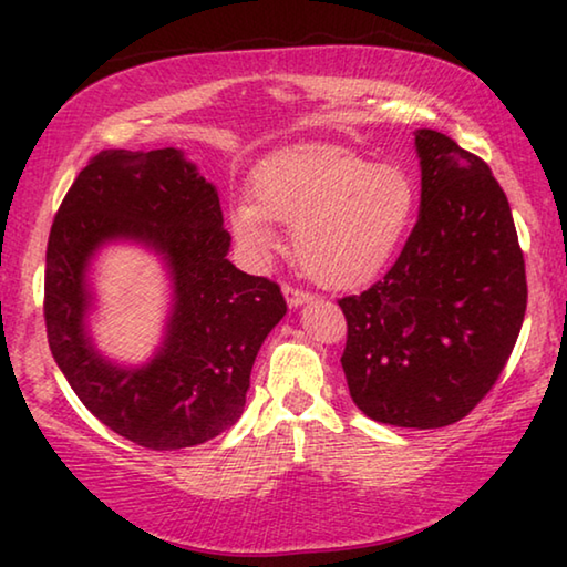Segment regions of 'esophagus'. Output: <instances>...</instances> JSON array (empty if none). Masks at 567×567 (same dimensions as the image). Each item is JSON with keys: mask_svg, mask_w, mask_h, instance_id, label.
<instances>
[{"mask_svg": "<svg viewBox=\"0 0 567 567\" xmlns=\"http://www.w3.org/2000/svg\"><path fill=\"white\" fill-rule=\"evenodd\" d=\"M282 292H285V300L290 307H300L305 302L312 300V295L307 290H300V287H292V285H282Z\"/></svg>", "mask_w": 567, "mask_h": 567, "instance_id": "1", "label": "esophagus"}]
</instances>
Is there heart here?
Here are the masks:
<instances>
[{
    "label": "heart",
    "instance_id": "b5f03b06",
    "mask_svg": "<svg viewBox=\"0 0 567 567\" xmlns=\"http://www.w3.org/2000/svg\"><path fill=\"white\" fill-rule=\"evenodd\" d=\"M252 199L233 205L229 227L247 249L270 255V223L295 229V257L315 282H370L405 239L417 209L415 177L400 165H372L340 145L275 152L252 175Z\"/></svg>",
    "mask_w": 567,
    "mask_h": 567
}]
</instances>
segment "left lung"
Listing matches in <instances>:
<instances>
[{
    "mask_svg": "<svg viewBox=\"0 0 567 567\" xmlns=\"http://www.w3.org/2000/svg\"><path fill=\"white\" fill-rule=\"evenodd\" d=\"M420 215L395 265L338 300L342 370L364 415L395 427H445L501 378L523 328L527 282L511 205L487 162L417 130Z\"/></svg>",
    "mask_w": 567,
    "mask_h": 567,
    "instance_id": "1",
    "label": "left lung"
}]
</instances>
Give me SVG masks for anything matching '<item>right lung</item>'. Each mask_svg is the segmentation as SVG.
Instances as JSON below:
<instances>
[{
	"mask_svg": "<svg viewBox=\"0 0 567 567\" xmlns=\"http://www.w3.org/2000/svg\"><path fill=\"white\" fill-rule=\"evenodd\" d=\"M117 236L159 248L176 280L168 340L140 371L104 363L83 334V267ZM227 249L215 187L175 147L102 150L64 195L47 243V340L82 405L124 440L192 447L243 415L255 358L287 302L277 282L237 270Z\"/></svg>",
	"mask_w": 567,
	"mask_h": 567,
	"instance_id": "add662e5",
	"label": "right lung"
}]
</instances>
